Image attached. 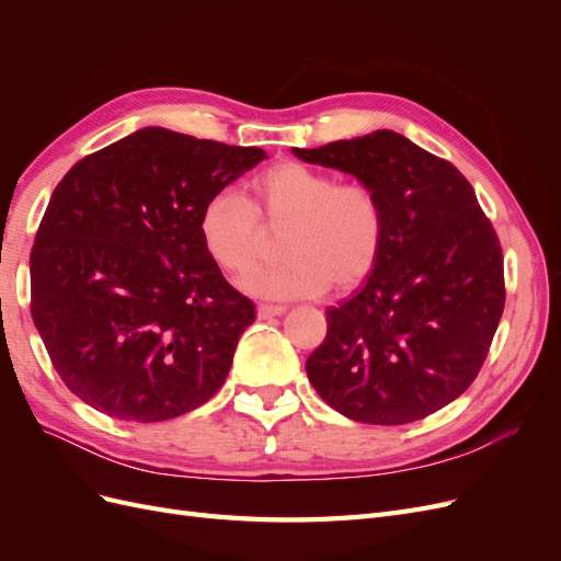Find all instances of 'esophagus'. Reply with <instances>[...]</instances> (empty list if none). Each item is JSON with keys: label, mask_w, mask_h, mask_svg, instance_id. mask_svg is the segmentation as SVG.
<instances>
[{"label": "esophagus", "mask_w": 561, "mask_h": 561, "mask_svg": "<svg viewBox=\"0 0 561 561\" xmlns=\"http://www.w3.org/2000/svg\"><path fill=\"white\" fill-rule=\"evenodd\" d=\"M285 313V307H276V304H260L257 307V318L260 320H268L274 316H283Z\"/></svg>", "instance_id": "esophagus-1"}]
</instances>
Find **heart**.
<instances>
[{
  "label": "heart",
  "instance_id": "b5f03b06",
  "mask_svg": "<svg viewBox=\"0 0 561 561\" xmlns=\"http://www.w3.org/2000/svg\"><path fill=\"white\" fill-rule=\"evenodd\" d=\"M283 262L245 280L252 295L297 299L348 293L375 271L386 241V206L365 180L336 182L320 168L278 161L250 182L248 201L231 190L213 194L198 215L208 257L245 276L268 250L266 233H280Z\"/></svg>",
  "mask_w": 561,
  "mask_h": 561
}]
</instances>
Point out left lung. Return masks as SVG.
Segmentation results:
<instances>
[{"label":"left lung","instance_id":"left-lung-1","mask_svg":"<svg viewBox=\"0 0 561 561\" xmlns=\"http://www.w3.org/2000/svg\"><path fill=\"white\" fill-rule=\"evenodd\" d=\"M293 151L375 184L386 206L381 257L358 295L328 309L309 381L375 426L443 410L480 375L505 307L501 243L470 182L393 130Z\"/></svg>","mask_w":561,"mask_h":561}]
</instances>
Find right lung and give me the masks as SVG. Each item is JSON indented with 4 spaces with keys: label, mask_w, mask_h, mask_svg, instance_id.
I'll list each match as a JSON object with an SVG mask.
<instances>
[{
    "label": "right lung",
    "mask_w": 561,
    "mask_h": 561,
    "mask_svg": "<svg viewBox=\"0 0 561 561\" xmlns=\"http://www.w3.org/2000/svg\"><path fill=\"white\" fill-rule=\"evenodd\" d=\"M264 157L154 126L58 182L30 252V313L93 410L165 421L222 388L254 304L203 250L198 215Z\"/></svg>",
    "instance_id": "1"
}]
</instances>
